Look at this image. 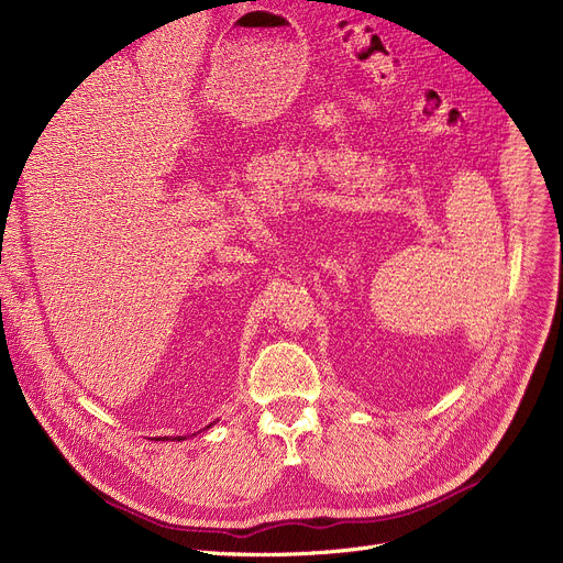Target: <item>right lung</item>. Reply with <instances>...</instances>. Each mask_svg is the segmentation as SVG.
Here are the masks:
<instances>
[{
    "mask_svg": "<svg viewBox=\"0 0 563 563\" xmlns=\"http://www.w3.org/2000/svg\"><path fill=\"white\" fill-rule=\"evenodd\" d=\"M210 427H212V424H207V427H205V429H210ZM164 438H166V435H164ZM166 440H168V438H166ZM173 440H185V435H175V438H173Z\"/></svg>",
    "mask_w": 563,
    "mask_h": 563,
    "instance_id": "obj_1",
    "label": "right lung"
}]
</instances>
